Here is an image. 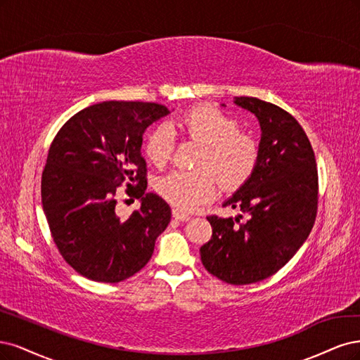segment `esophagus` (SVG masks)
<instances>
[{
	"label": "esophagus",
	"mask_w": 360,
	"mask_h": 360,
	"mask_svg": "<svg viewBox=\"0 0 360 360\" xmlns=\"http://www.w3.org/2000/svg\"><path fill=\"white\" fill-rule=\"evenodd\" d=\"M172 217L175 218V219H178V221H188V219H190V215L181 214V212H179V211H176V210H173V211H172Z\"/></svg>",
	"instance_id": "34e87169"
}]
</instances>
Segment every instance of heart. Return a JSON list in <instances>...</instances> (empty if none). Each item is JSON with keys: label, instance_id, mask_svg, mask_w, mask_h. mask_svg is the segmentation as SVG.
Returning a JSON list of instances; mask_svg holds the SVG:
<instances>
[{"label": "heart", "instance_id": "obj_1", "mask_svg": "<svg viewBox=\"0 0 360 360\" xmlns=\"http://www.w3.org/2000/svg\"><path fill=\"white\" fill-rule=\"evenodd\" d=\"M190 139L203 143L199 157L202 169L175 170L157 184V191L175 210L191 212L212 200L218 181L226 190L245 184L257 165L259 148L254 139L240 133L238 121L210 104L191 108L176 120ZM175 150V133L166 124L150 130L145 139V154L150 163L165 166ZM216 174L214 176L213 173Z\"/></svg>", "mask_w": 360, "mask_h": 360}]
</instances>
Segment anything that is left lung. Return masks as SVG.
Wrapping results in <instances>:
<instances>
[{
  "label": "left lung",
  "instance_id": "8db88e82",
  "mask_svg": "<svg viewBox=\"0 0 360 360\" xmlns=\"http://www.w3.org/2000/svg\"><path fill=\"white\" fill-rule=\"evenodd\" d=\"M233 103L254 113L262 130L256 169L223 203L248 219L236 226L240 215L207 217L212 238L200 259L218 280L243 285L274 275L302 247L316 221L319 176L314 150L292 115L254 97Z\"/></svg>",
  "mask_w": 360,
  "mask_h": 360
}]
</instances>
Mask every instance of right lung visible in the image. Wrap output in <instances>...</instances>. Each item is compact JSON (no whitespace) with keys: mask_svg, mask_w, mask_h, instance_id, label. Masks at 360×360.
<instances>
[{"mask_svg":"<svg viewBox=\"0 0 360 360\" xmlns=\"http://www.w3.org/2000/svg\"><path fill=\"white\" fill-rule=\"evenodd\" d=\"M170 110L157 103L103 101L77 112L58 131L41 175V203L64 260L88 280L120 283L149 262L170 207L146 190L143 133ZM141 210L127 220L114 212L116 187Z\"/></svg>","mask_w":360,"mask_h":360,"instance_id":"add662e5","label":"right lung"}]
</instances>
